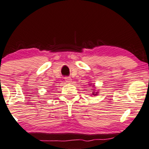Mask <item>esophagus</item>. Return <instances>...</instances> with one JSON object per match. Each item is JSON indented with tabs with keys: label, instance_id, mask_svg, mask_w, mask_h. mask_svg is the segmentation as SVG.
Instances as JSON below:
<instances>
[{
	"label": "esophagus",
	"instance_id": "esophagus-1",
	"mask_svg": "<svg viewBox=\"0 0 149 149\" xmlns=\"http://www.w3.org/2000/svg\"><path fill=\"white\" fill-rule=\"evenodd\" d=\"M65 81L67 84H70V83L72 82V79H71L70 77H65Z\"/></svg>",
	"mask_w": 149,
	"mask_h": 149
}]
</instances>
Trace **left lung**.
I'll list each match as a JSON object with an SVG mask.
<instances>
[{"mask_svg":"<svg viewBox=\"0 0 149 149\" xmlns=\"http://www.w3.org/2000/svg\"><path fill=\"white\" fill-rule=\"evenodd\" d=\"M97 94H98V92H92V95H97Z\"/></svg>","mask_w":149,"mask_h":149,"instance_id":"obj_1","label":"left lung"}]
</instances>
